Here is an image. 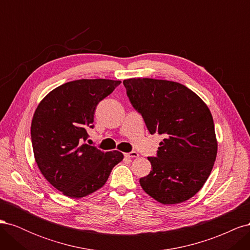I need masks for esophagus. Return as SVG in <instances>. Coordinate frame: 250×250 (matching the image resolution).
<instances>
[{
	"label": "esophagus",
	"mask_w": 250,
	"mask_h": 250,
	"mask_svg": "<svg viewBox=\"0 0 250 250\" xmlns=\"http://www.w3.org/2000/svg\"><path fill=\"white\" fill-rule=\"evenodd\" d=\"M125 156L126 157H139V153L135 152V151H131V152H128V153H125Z\"/></svg>",
	"instance_id": "esophagus-1"
}]
</instances>
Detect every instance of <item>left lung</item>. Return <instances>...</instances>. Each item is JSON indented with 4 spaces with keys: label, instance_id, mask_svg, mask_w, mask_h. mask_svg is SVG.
<instances>
[{
    "label": "left lung",
    "instance_id": "left-lung-1",
    "mask_svg": "<svg viewBox=\"0 0 250 250\" xmlns=\"http://www.w3.org/2000/svg\"><path fill=\"white\" fill-rule=\"evenodd\" d=\"M126 93L151 134L165 138L152 170L140 179L149 196L163 204L192 198L206 184L217 156L218 144L211 113L200 97L178 82L131 78Z\"/></svg>",
    "mask_w": 250,
    "mask_h": 250
}]
</instances>
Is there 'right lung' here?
I'll use <instances>...</instances> for the list:
<instances>
[{
    "label": "right lung",
    "mask_w": 250,
    "mask_h": 250,
    "mask_svg": "<svg viewBox=\"0 0 250 250\" xmlns=\"http://www.w3.org/2000/svg\"><path fill=\"white\" fill-rule=\"evenodd\" d=\"M121 81L80 79L50 92L37 106L31 123V140L37 167L49 183L71 198L99 190L117 164L119 151H104L84 142L94 127L98 103Z\"/></svg>",
    "instance_id": "1"
}]
</instances>
